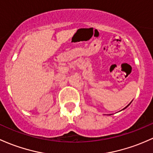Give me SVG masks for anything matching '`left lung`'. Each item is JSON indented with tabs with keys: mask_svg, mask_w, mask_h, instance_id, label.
I'll use <instances>...</instances> for the list:
<instances>
[{
	"mask_svg": "<svg viewBox=\"0 0 153 153\" xmlns=\"http://www.w3.org/2000/svg\"><path fill=\"white\" fill-rule=\"evenodd\" d=\"M129 105H130V104H129ZM128 105H127V106H126V107H125V108H124V109H126V107H128ZM124 109H123V110H124Z\"/></svg>",
	"mask_w": 153,
	"mask_h": 153,
	"instance_id": "8db88e82",
	"label": "left lung"
}]
</instances>
